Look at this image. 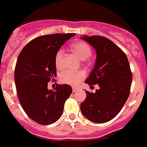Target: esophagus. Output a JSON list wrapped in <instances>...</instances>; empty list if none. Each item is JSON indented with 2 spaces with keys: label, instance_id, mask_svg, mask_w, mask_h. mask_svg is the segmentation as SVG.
<instances>
[{
  "label": "esophagus",
  "instance_id": "obj_1",
  "mask_svg": "<svg viewBox=\"0 0 147 147\" xmlns=\"http://www.w3.org/2000/svg\"><path fill=\"white\" fill-rule=\"evenodd\" d=\"M78 88H76V87H73L72 88V91H73V92H76V91H78Z\"/></svg>",
  "mask_w": 147,
  "mask_h": 147
}]
</instances>
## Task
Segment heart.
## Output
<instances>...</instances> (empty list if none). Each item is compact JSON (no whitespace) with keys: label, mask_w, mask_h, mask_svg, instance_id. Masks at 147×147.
I'll list each match as a JSON object with an SVG mask.
<instances>
[{"label":"heart","mask_w":147,"mask_h":147,"mask_svg":"<svg viewBox=\"0 0 147 147\" xmlns=\"http://www.w3.org/2000/svg\"><path fill=\"white\" fill-rule=\"evenodd\" d=\"M71 50L81 60H86L88 64H90V57L92 54V49L85 41H77L71 46ZM64 51L62 49L57 51L55 55V64L57 68L62 67V59ZM86 77V73L83 71L72 72L64 71L60 75L59 80L61 83L69 84L71 86H77Z\"/></svg>","instance_id":"heart-1"}]
</instances>
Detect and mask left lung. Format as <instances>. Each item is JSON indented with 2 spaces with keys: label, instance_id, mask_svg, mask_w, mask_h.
Returning <instances> with one entry per match:
<instances>
[{
  "label": "left lung",
  "instance_id": "obj_1",
  "mask_svg": "<svg viewBox=\"0 0 147 147\" xmlns=\"http://www.w3.org/2000/svg\"><path fill=\"white\" fill-rule=\"evenodd\" d=\"M80 38L96 51L95 65L85 83L99 87L95 93L86 90L80 110L90 121L106 123L120 112L129 96L132 83L129 62L123 50L105 37L83 35Z\"/></svg>",
  "mask_w": 147,
  "mask_h": 147
}]
</instances>
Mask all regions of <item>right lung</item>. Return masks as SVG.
I'll return each mask as SVG.
<instances>
[{"label": "right lung", "instance_id": "right-lung-1", "mask_svg": "<svg viewBox=\"0 0 147 147\" xmlns=\"http://www.w3.org/2000/svg\"><path fill=\"white\" fill-rule=\"evenodd\" d=\"M75 35H41L29 42L18 57L14 70L18 98L27 116L38 124L57 122L72 94V87L67 84H57L49 90L48 83L57 76L56 53Z\"/></svg>", "mask_w": 147, "mask_h": 147}]
</instances>
